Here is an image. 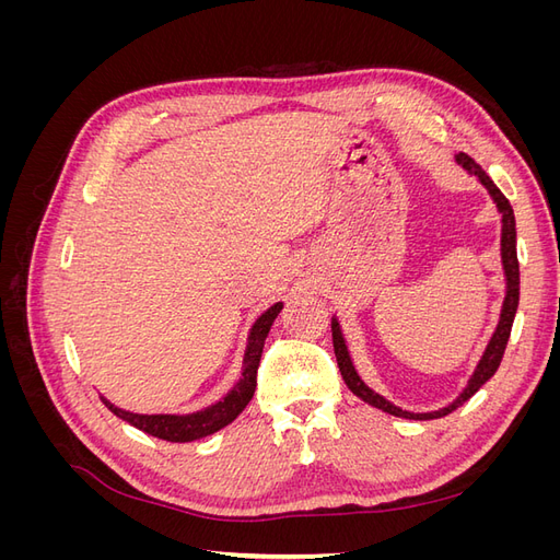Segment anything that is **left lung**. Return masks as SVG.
Returning a JSON list of instances; mask_svg holds the SVG:
<instances>
[{"instance_id": "1", "label": "left lung", "mask_w": 560, "mask_h": 560, "mask_svg": "<svg viewBox=\"0 0 560 560\" xmlns=\"http://www.w3.org/2000/svg\"><path fill=\"white\" fill-rule=\"evenodd\" d=\"M455 163L463 167L467 175H474L483 189L488 191V196L493 198L495 208L500 212V222H502V235H500V257H502V270H504V301H502V308H500V319H498V327L490 336V341L481 354V360L474 366L471 376L467 381V385L463 387V393L457 395L448 406H442V409L436 411H428V413H413V411H404L399 406H395L393 401H387L383 395L374 393L362 376L358 374V369L352 364L350 358V350L346 343V336L341 325H338L336 315L331 317V338H334V352H336V362L338 369H341V376L346 381V385L350 387L352 395H358L362 401L376 406V409L389 413V416H397V418H409V420H432V418H444L451 411H455L457 406H463L477 389L488 381L493 378V374L498 371L500 362H502V354L506 348V341H510V334H512V325H514V315L518 308V259H516V219H514V210L510 206V200L502 196V191L493 184L479 163H474L467 154H457Z\"/></svg>"}]
</instances>
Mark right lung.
I'll list each match as a JSON object with an SVG mask.
<instances>
[{"mask_svg": "<svg viewBox=\"0 0 560 560\" xmlns=\"http://www.w3.org/2000/svg\"><path fill=\"white\" fill-rule=\"evenodd\" d=\"M282 311V301L273 303L268 311H264L257 322H254L249 334H247V348H245V358H243V371L241 378L235 383L224 399H219L206 409L194 411V413H132L124 411L114 406L109 399L103 397L107 409L118 416L121 420L130 422L132 428H138L151 436H159L163 442H196V439L210 436L226 428L229 422L238 418L249 399L254 397V389H257V369L261 362V352H264V341L270 331V325H273L278 313Z\"/></svg>", "mask_w": 560, "mask_h": 560, "instance_id": "1", "label": "right lung"}]
</instances>
